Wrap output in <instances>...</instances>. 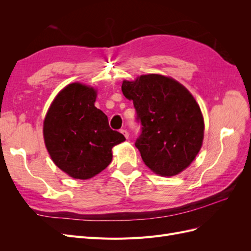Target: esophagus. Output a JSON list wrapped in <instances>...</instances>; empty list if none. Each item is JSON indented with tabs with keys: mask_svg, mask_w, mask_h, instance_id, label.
<instances>
[{
	"mask_svg": "<svg viewBox=\"0 0 251 251\" xmlns=\"http://www.w3.org/2000/svg\"><path fill=\"white\" fill-rule=\"evenodd\" d=\"M120 133L123 134L126 138H128V132L126 130V128H121V130H120Z\"/></svg>",
	"mask_w": 251,
	"mask_h": 251,
	"instance_id": "obj_1",
	"label": "esophagus"
}]
</instances>
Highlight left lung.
<instances>
[{
  "instance_id": "1",
  "label": "left lung",
  "mask_w": 251,
  "mask_h": 251,
  "mask_svg": "<svg viewBox=\"0 0 251 251\" xmlns=\"http://www.w3.org/2000/svg\"><path fill=\"white\" fill-rule=\"evenodd\" d=\"M121 90L133 100L136 121L141 125L135 146L143 162L164 177L185 170L198 155L204 137L202 113L189 91L159 74L124 80Z\"/></svg>"
}]
</instances>
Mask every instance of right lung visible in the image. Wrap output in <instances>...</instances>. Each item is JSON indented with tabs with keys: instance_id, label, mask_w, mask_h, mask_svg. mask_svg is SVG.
Returning a JSON list of instances; mask_svg holds the SVG:
<instances>
[{
	"instance_id": "add662e5",
	"label": "right lung",
	"mask_w": 251,
	"mask_h": 251,
	"mask_svg": "<svg viewBox=\"0 0 251 251\" xmlns=\"http://www.w3.org/2000/svg\"><path fill=\"white\" fill-rule=\"evenodd\" d=\"M96 91L70 83L55 97L44 120V139L57 168L75 179H90L112 161V148L126 140L113 131L94 102Z\"/></svg>"
}]
</instances>
